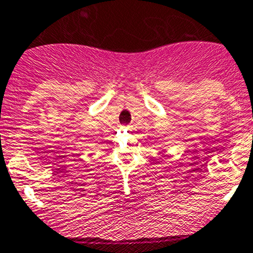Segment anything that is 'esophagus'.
Returning <instances> with one entry per match:
<instances>
[{
	"label": "esophagus",
	"mask_w": 253,
	"mask_h": 253,
	"mask_svg": "<svg viewBox=\"0 0 253 253\" xmlns=\"http://www.w3.org/2000/svg\"><path fill=\"white\" fill-rule=\"evenodd\" d=\"M129 128H130V126H129V125H128V126H126V129H129Z\"/></svg>",
	"instance_id": "obj_1"
}]
</instances>
